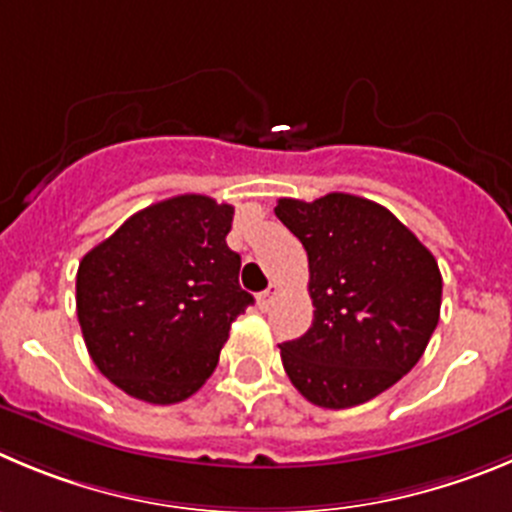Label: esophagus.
<instances>
[{"label":"esophagus","mask_w":512,"mask_h":512,"mask_svg":"<svg viewBox=\"0 0 512 512\" xmlns=\"http://www.w3.org/2000/svg\"><path fill=\"white\" fill-rule=\"evenodd\" d=\"M276 294H279V287H276V284H271L269 289H264V292L259 294V299H256V302H259L261 309H269L271 304H274Z\"/></svg>","instance_id":"esophagus-1"}]
</instances>
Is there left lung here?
I'll return each mask as SVG.
<instances>
[{
    "label": "left lung",
    "instance_id": "8db88e82",
    "mask_svg": "<svg viewBox=\"0 0 512 512\" xmlns=\"http://www.w3.org/2000/svg\"><path fill=\"white\" fill-rule=\"evenodd\" d=\"M274 213L307 251L314 304L312 327L279 345L289 381L322 409L388 391L437 330V259L391 210L348 192L281 198Z\"/></svg>",
    "mask_w": 512,
    "mask_h": 512
}]
</instances>
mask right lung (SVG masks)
Segmentation results:
<instances>
[{
  "instance_id": "right-lung-1",
  "label": "right lung",
  "mask_w": 512,
  "mask_h": 512,
  "mask_svg": "<svg viewBox=\"0 0 512 512\" xmlns=\"http://www.w3.org/2000/svg\"><path fill=\"white\" fill-rule=\"evenodd\" d=\"M233 205L177 195L131 215L83 256L75 309L96 368L147 403H177L218 365L253 297L228 248Z\"/></svg>"
}]
</instances>
